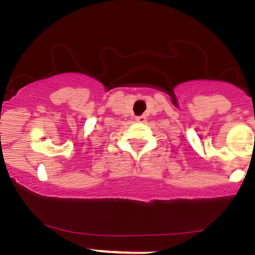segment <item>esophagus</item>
<instances>
[{
	"instance_id": "obj_1",
	"label": "esophagus",
	"mask_w": 255,
	"mask_h": 255,
	"mask_svg": "<svg viewBox=\"0 0 255 255\" xmlns=\"http://www.w3.org/2000/svg\"><path fill=\"white\" fill-rule=\"evenodd\" d=\"M135 120L137 123H143V122H146V117L145 115H140V117H136Z\"/></svg>"
}]
</instances>
